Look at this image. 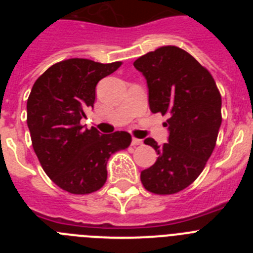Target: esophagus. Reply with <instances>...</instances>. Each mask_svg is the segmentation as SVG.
I'll return each instance as SVG.
<instances>
[{"label":"esophagus","instance_id":"obj_1","mask_svg":"<svg viewBox=\"0 0 253 253\" xmlns=\"http://www.w3.org/2000/svg\"><path fill=\"white\" fill-rule=\"evenodd\" d=\"M143 143L142 139H138V138H133V140H131V144L133 146H140Z\"/></svg>","mask_w":253,"mask_h":253}]
</instances>
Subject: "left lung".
<instances>
[{"label":"left lung","mask_w":253,"mask_h":253,"mask_svg":"<svg viewBox=\"0 0 253 253\" xmlns=\"http://www.w3.org/2000/svg\"><path fill=\"white\" fill-rule=\"evenodd\" d=\"M144 75L149 90V109L169 115V143L156 149L157 161L140 172L144 189L157 195H171L186 189L198 178L216 144L222 124V96L213 76L175 45L149 51L134 62Z\"/></svg>","instance_id":"8db88e82"}]
</instances>
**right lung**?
Returning a JSON list of instances; mask_svg holds the SVG:
<instances>
[{"mask_svg":"<svg viewBox=\"0 0 253 253\" xmlns=\"http://www.w3.org/2000/svg\"><path fill=\"white\" fill-rule=\"evenodd\" d=\"M122 64L71 58L49 67L31 88L26 122L33 148L44 172L67 193L86 195L101 189L111 154L130 146L126 131L100 134L81 125L93 107L97 82Z\"/></svg>","mask_w":253,"mask_h":253,"instance_id":"add662e5","label":"right lung"}]
</instances>
